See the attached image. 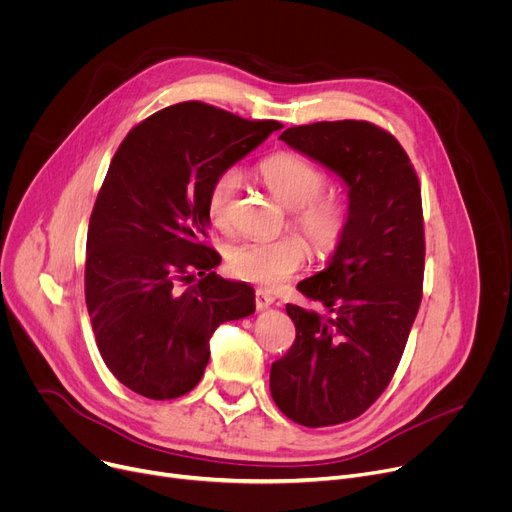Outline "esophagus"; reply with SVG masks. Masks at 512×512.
Listing matches in <instances>:
<instances>
[{"mask_svg": "<svg viewBox=\"0 0 512 512\" xmlns=\"http://www.w3.org/2000/svg\"><path fill=\"white\" fill-rule=\"evenodd\" d=\"M274 297L270 292H263V290H257L255 292V305H257V309H267L270 305H274Z\"/></svg>", "mask_w": 512, "mask_h": 512, "instance_id": "34e87169", "label": "esophagus"}]
</instances>
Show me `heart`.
I'll return each mask as SVG.
<instances>
[{
  "instance_id": "obj_1",
  "label": "heart",
  "mask_w": 512,
  "mask_h": 512,
  "mask_svg": "<svg viewBox=\"0 0 512 512\" xmlns=\"http://www.w3.org/2000/svg\"><path fill=\"white\" fill-rule=\"evenodd\" d=\"M261 178L292 213L297 228L317 255H332L351 230L353 207L340 193H326L328 174L297 153H274L261 161ZM240 186L236 168L213 178L207 193L209 218L215 228L230 226V209ZM230 272L263 288H278L297 274L307 261V247L299 236L276 240H242L226 251Z\"/></svg>"
}]
</instances>
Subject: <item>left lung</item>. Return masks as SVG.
Here are the masks:
<instances>
[{"label": "left lung", "mask_w": 512, "mask_h": 512, "mask_svg": "<svg viewBox=\"0 0 512 512\" xmlns=\"http://www.w3.org/2000/svg\"><path fill=\"white\" fill-rule=\"evenodd\" d=\"M280 139L342 178L353 222L326 270L297 286L330 315L286 305L297 338L272 365L270 390L294 423L338 425L386 390L417 317L425 267L421 186L405 149L371 122L292 126Z\"/></svg>", "instance_id": "8db88e82"}]
</instances>
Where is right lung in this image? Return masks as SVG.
Returning a JSON list of instances; mask_svg holds the SVG:
<instances>
[{
  "mask_svg": "<svg viewBox=\"0 0 512 512\" xmlns=\"http://www.w3.org/2000/svg\"><path fill=\"white\" fill-rule=\"evenodd\" d=\"M280 128L184 101L120 143L89 220L85 299L105 365L132 392L153 400L191 392L215 328L255 311L249 284L213 272L222 257L201 240L207 193L215 176Z\"/></svg>",
  "mask_w": 512,
  "mask_h": 512,
  "instance_id": "obj_1",
  "label": "right lung"
}]
</instances>
